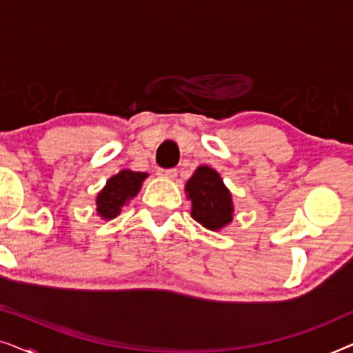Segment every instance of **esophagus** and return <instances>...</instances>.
Returning <instances> with one entry per match:
<instances>
[{"instance_id": "esophagus-1", "label": "esophagus", "mask_w": 353, "mask_h": 353, "mask_svg": "<svg viewBox=\"0 0 353 353\" xmlns=\"http://www.w3.org/2000/svg\"><path fill=\"white\" fill-rule=\"evenodd\" d=\"M176 170L175 168H168V170H159L157 175L162 176V178H167V180H175L176 178Z\"/></svg>"}]
</instances>
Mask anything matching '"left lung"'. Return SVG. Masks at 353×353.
Listing matches in <instances>:
<instances>
[{"instance_id": "obj_1", "label": "left lung", "mask_w": 353, "mask_h": 353, "mask_svg": "<svg viewBox=\"0 0 353 353\" xmlns=\"http://www.w3.org/2000/svg\"><path fill=\"white\" fill-rule=\"evenodd\" d=\"M185 192L191 201V216L205 230L220 231L233 221V196L215 168L197 167L186 181Z\"/></svg>"}]
</instances>
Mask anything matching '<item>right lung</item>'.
Masks as SVG:
<instances>
[{
	"label": "right lung",
	"instance_id": "right-lung-1",
	"mask_svg": "<svg viewBox=\"0 0 353 353\" xmlns=\"http://www.w3.org/2000/svg\"><path fill=\"white\" fill-rule=\"evenodd\" d=\"M149 175L146 172H133L123 168L105 181V186L96 196V214L103 220H112L125 205L138 194L143 181Z\"/></svg>",
	"mask_w": 353,
	"mask_h": 353
}]
</instances>
